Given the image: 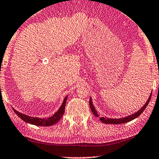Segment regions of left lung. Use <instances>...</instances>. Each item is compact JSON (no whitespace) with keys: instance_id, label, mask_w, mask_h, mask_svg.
Wrapping results in <instances>:
<instances>
[{"instance_id":"8db88e82","label":"left lung","mask_w":159,"mask_h":159,"mask_svg":"<svg viewBox=\"0 0 159 159\" xmlns=\"http://www.w3.org/2000/svg\"><path fill=\"white\" fill-rule=\"evenodd\" d=\"M151 94H152V93H151L147 101H146V103L143 106V107H141L140 109H139L138 111H136V113H133V114H131V115L128 116H125V117H124V118H106V117H101L100 118L101 121H102L103 123H104V124H125V123L129 122V121H131V120L135 119V118L139 117V116H140L141 113H143V111L145 110L146 106H148L149 101H150ZM89 105H90V108H91V110L92 111V113H93L95 116L99 117L98 113H97L96 108H95V107H94L93 102H92L91 97L90 98Z\"/></svg>"}]
</instances>
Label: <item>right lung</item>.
I'll use <instances>...</instances> for the list:
<instances>
[{"label":"right lung","mask_w":159,"mask_h":159,"mask_svg":"<svg viewBox=\"0 0 159 159\" xmlns=\"http://www.w3.org/2000/svg\"><path fill=\"white\" fill-rule=\"evenodd\" d=\"M67 98L68 96H66L65 97V98L63 99V103L60 106V108H59V109L52 116H50L48 118H41L39 117L29 116L25 115L24 113L18 112V111L15 110L14 108H13V109L14 111V112H15L16 114L18 116L19 118H20L23 121L33 125H40V126H50V125H53L54 124H56L57 122L59 121V120L61 119V117L63 116V113L65 112V107Z\"/></svg>","instance_id":"right-lung-1"}]
</instances>
